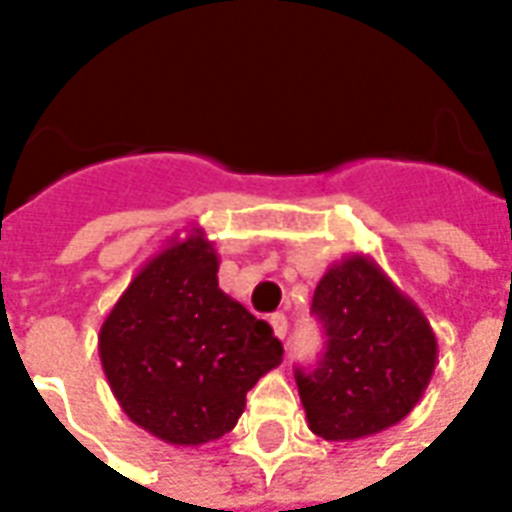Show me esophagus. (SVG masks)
<instances>
[{
    "mask_svg": "<svg viewBox=\"0 0 512 512\" xmlns=\"http://www.w3.org/2000/svg\"><path fill=\"white\" fill-rule=\"evenodd\" d=\"M271 329H274V334L285 343V337H288V318H285V315H274V318H271Z\"/></svg>",
    "mask_w": 512,
    "mask_h": 512,
    "instance_id": "esophagus-1",
    "label": "esophagus"
}]
</instances>
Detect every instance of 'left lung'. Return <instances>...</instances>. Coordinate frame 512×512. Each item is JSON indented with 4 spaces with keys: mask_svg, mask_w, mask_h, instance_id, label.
I'll return each mask as SVG.
<instances>
[{
    "mask_svg": "<svg viewBox=\"0 0 512 512\" xmlns=\"http://www.w3.org/2000/svg\"><path fill=\"white\" fill-rule=\"evenodd\" d=\"M312 312L326 332L315 370H296L307 425L326 441L392 428L425 395L436 370V334L414 301L367 255L334 263Z\"/></svg>",
    "mask_w": 512,
    "mask_h": 512,
    "instance_id": "1",
    "label": "left lung"
}]
</instances>
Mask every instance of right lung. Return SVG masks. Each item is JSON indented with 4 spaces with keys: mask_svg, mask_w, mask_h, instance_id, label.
<instances>
[{
    "mask_svg": "<svg viewBox=\"0 0 512 512\" xmlns=\"http://www.w3.org/2000/svg\"><path fill=\"white\" fill-rule=\"evenodd\" d=\"M202 227L139 268L98 334L106 381L126 417L175 447L222 439L246 392L282 362L266 321L219 288Z\"/></svg>",
    "mask_w": 512,
    "mask_h": 512,
    "instance_id": "1",
    "label": "right lung"
}]
</instances>
